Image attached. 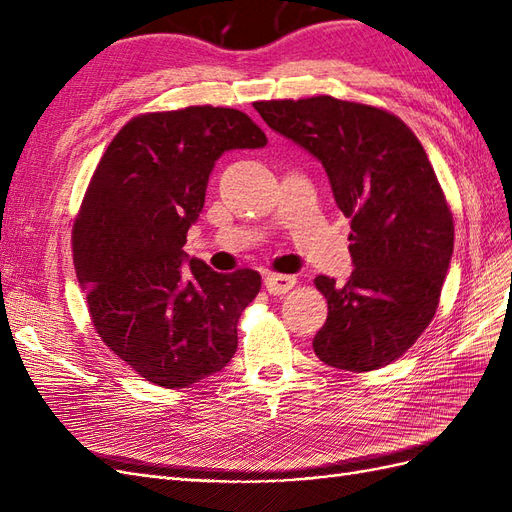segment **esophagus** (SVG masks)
<instances>
[{"instance_id": "34e87169", "label": "esophagus", "mask_w": 512, "mask_h": 512, "mask_svg": "<svg viewBox=\"0 0 512 512\" xmlns=\"http://www.w3.org/2000/svg\"><path fill=\"white\" fill-rule=\"evenodd\" d=\"M297 284V277L294 275H282V273H269L265 277V288L269 290V294H286L288 290L294 288Z\"/></svg>"}]
</instances>
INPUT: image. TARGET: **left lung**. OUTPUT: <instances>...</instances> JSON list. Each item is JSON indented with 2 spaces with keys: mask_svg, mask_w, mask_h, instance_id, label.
Returning <instances> with one entry per match:
<instances>
[{
  "mask_svg": "<svg viewBox=\"0 0 512 512\" xmlns=\"http://www.w3.org/2000/svg\"><path fill=\"white\" fill-rule=\"evenodd\" d=\"M254 108L320 160L350 218L348 282L314 280L329 303L316 356L346 371L397 361L436 314L455 241L453 213L423 145L393 113L333 96Z\"/></svg>",
  "mask_w": 512,
  "mask_h": 512,
  "instance_id": "8db88e82",
  "label": "left lung"
}]
</instances>
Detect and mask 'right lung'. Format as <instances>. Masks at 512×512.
Wrapping results in <instances>:
<instances>
[{
  "label": "right lung",
  "instance_id": "1",
  "mask_svg": "<svg viewBox=\"0 0 512 512\" xmlns=\"http://www.w3.org/2000/svg\"><path fill=\"white\" fill-rule=\"evenodd\" d=\"M265 145V132L237 108L147 113L117 132L89 181L72 256L91 322L123 363L164 389L200 382L237 352L258 271L218 273L183 245L215 160Z\"/></svg>",
  "mask_w": 512,
  "mask_h": 512
}]
</instances>
